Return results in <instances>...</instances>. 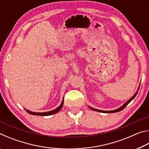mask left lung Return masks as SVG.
Listing matches in <instances>:
<instances>
[{"label": "left lung", "mask_w": 149, "mask_h": 149, "mask_svg": "<svg viewBox=\"0 0 149 149\" xmlns=\"http://www.w3.org/2000/svg\"><path fill=\"white\" fill-rule=\"evenodd\" d=\"M137 92H136L135 93V94L133 96V97L131 98V99L128 100V101L127 102H125L124 104H123L122 107H121L120 108H118V109H116V110H111V111H103V110H97V109H95V108H92V107H89V108H91V109H92V110H95V111H97V112H103V113H114V112H120V111H121V110H122L123 108H124L126 106H127L128 104H129V103L132 101V100L134 99V98L135 97V96L137 95Z\"/></svg>", "instance_id": "8db88e82"}]
</instances>
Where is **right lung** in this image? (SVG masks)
<instances>
[{
    "label": "right lung",
    "instance_id": "1",
    "mask_svg": "<svg viewBox=\"0 0 149 149\" xmlns=\"http://www.w3.org/2000/svg\"><path fill=\"white\" fill-rule=\"evenodd\" d=\"M63 104H64V99H63L62 100V102L61 103V104H60L58 107L57 108H56V109H54L53 110H51L50 111V112H31V111H29L26 110V111L27 112L29 113V114H31V115H35V116H50V115H52V114H56V113H57L58 112H59V111L60 110V109H61L62 106H63Z\"/></svg>",
    "mask_w": 149,
    "mask_h": 149
}]
</instances>
